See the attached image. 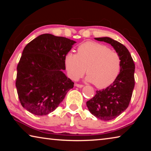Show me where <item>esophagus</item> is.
<instances>
[{"label": "esophagus", "instance_id": "esophagus-1", "mask_svg": "<svg viewBox=\"0 0 151 151\" xmlns=\"http://www.w3.org/2000/svg\"><path fill=\"white\" fill-rule=\"evenodd\" d=\"M75 86H76V87H78V88L83 87V85H80V84H75Z\"/></svg>", "mask_w": 151, "mask_h": 151}]
</instances>
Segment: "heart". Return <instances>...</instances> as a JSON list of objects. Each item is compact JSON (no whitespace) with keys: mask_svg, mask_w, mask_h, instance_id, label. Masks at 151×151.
I'll use <instances>...</instances> for the list:
<instances>
[{"mask_svg":"<svg viewBox=\"0 0 151 151\" xmlns=\"http://www.w3.org/2000/svg\"><path fill=\"white\" fill-rule=\"evenodd\" d=\"M68 76L77 80L86 73V81L99 88H106L115 81L121 70L119 54L107 46L96 42H86L78 46L77 54L68 52L65 57Z\"/></svg>","mask_w":151,"mask_h":151,"instance_id":"1","label":"heart"}]
</instances>
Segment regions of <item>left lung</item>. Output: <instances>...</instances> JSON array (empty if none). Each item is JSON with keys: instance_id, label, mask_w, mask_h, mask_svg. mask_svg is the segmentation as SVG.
I'll return each instance as SVG.
<instances>
[{"instance_id": "obj_1", "label": "left lung", "mask_w": 151, "mask_h": 151, "mask_svg": "<svg viewBox=\"0 0 151 151\" xmlns=\"http://www.w3.org/2000/svg\"><path fill=\"white\" fill-rule=\"evenodd\" d=\"M111 44L121 60V70L117 78L106 88L96 91L94 97L86 102L88 111L102 121H111L126 110L134 87V63L125 46L109 37L94 38Z\"/></svg>"}]
</instances>
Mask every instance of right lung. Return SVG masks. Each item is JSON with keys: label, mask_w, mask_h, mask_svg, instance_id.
I'll return each instance as SVG.
<instances>
[{"label": "right lung", "mask_w": 151, "mask_h": 151, "mask_svg": "<svg viewBox=\"0 0 151 151\" xmlns=\"http://www.w3.org/2000/svg\"><path fill=\"white\" fill-rule=\"evenodd\" d=\"M75 41L43 34L28 43L17 66L16 87L21 105L38 116L54 111L74 83L65 75V57Z\"/></svg>", "instance_id": "1"}]
</instances>
